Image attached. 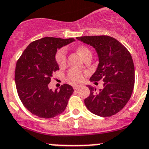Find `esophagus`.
I'll return each instance as SVG.
<instances>
[{
  "label": "esophagus",
  "instance_id": "obj_1",
  "mask_svg": "<svg viewBox=\"0 0 149 149\" xmlns=\"http://www.w3.org/2000/svg\"><path fill=\"white\" fill-rule=\"evenodd\" d=\"M79 88L80 87L79 86V85H73V89H74V90H78Z\"/></svg>",
  "mask_w": 149,
  "mask_h": 149
}]
</instances>
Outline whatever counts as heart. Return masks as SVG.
I'll list each match as a JSON object with an SVG mask.
<instances>
[{"label":"heart","mask_w":149,"mask_h":149,"mask_svg":"<svg viewBox=\"0 0 149 149\" xmlns=\"http://www.w3.org/2000/svg\"><path fill=\"white\" fill-rule=\"evenodd\" d=\"M77 51L80 56L83 59L87 55L91 54L90 50L85 46H80L78 48ZM66 58H67V49L65 48H62L57 52L56 55H55V60L58 65L63 66L65 64ZM67 78L70 82H73V83H79L83 79V73L81 71L70 70L67 73Z\"/></svg>","instance_id":"heart-1"}]
</instances>
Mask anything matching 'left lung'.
Listing matches in <instances>:
<instances>
[{"label":"left lung","instance_id":"8db88e82","mask_svg":"<svg viewBox=\"0 0 149 149\" xmlns=\"http://www.w3.org/2000/svg\"><path fill=\"white\" fill-rule=\"evenodd\" d=\"M77 40L93 46L99 64L91 76V82L103 81V88L97 91L88 85L90 95L85 104L91 112L109 117L121 111L131 97L135 82V70L131 55L119 41L109 36H85Z\"/></svg>","mask_w":149,"mask_h":149}]
</instances>
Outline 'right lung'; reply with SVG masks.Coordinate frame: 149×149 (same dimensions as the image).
Instances as JSON below:
<instances>
[{"label": "right lung", "instance_id": "1", "mask_svg": "<svg viewBox=\"0 0 149 149\" xmlns=\"http://www.w3.org/2000/svg\"><path fill=\"white\" fill-rule=\"evenodd\" d=\"M75 41L73 38L46 37L31 42L17 61L15 82L21 101L32 114L51 118L64 112L73 93V87L64 84L55 91L49 84L58 64L57 50Z\"/></svg>", "mask_w": 149, "mask_h": 149}]
</instances>
